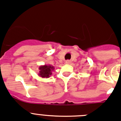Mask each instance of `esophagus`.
<instances>
[{
	"instance_id": "34e87169",
	"label": "esophagus",
	"mask_w": 121,
	"mask_h": 121,
	"mask_svg": "<svg viewBox=\"0 0 121 121\" xmlns=\"http://www.w3.org/2000/svg\"><path fill=\"white\" fill-rule=\"evenodd\" d=\"M71 61L70 60H66V64H70V63H71Z\"/></svg>"
}]
</instances>
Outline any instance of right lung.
<instances>
[{"mask_svg": "<svg viewBox=\"0 0 121 121\" xmlns=\"http://www.w3.org/2000/svg\"><path fill=\"white\" fill-rule=\"evenodd\" d=\"M54 66L50 65H41L39 66V73H38V76L42 78H50L52 74V71L54 70Z\"/></svg>", "mask_w": 121, "mask_h": 121, "instance_id": "obj_1", "label": "right lung"}]
</instances>
